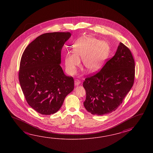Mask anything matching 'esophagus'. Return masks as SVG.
Returning a JSON list of instances; mask_svg holds the SVG:
<instances>
[{
  "label": "esophagus",
  "instance_id": "1",
  "mask_svg": "<svg viewBox=\"0 0 153 153\" xmlns=\"http://www.w3.org/2000/svg\"><path fill=\"white\" fill-rule=\"evenodd\" d=\"M80 81H79V80H75V81H74V84H75V86H78V85H79L80 84Z\"/></svg>",
  "mask_w": 153,
  "mask_h": 153
}]
</instances>
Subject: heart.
Listing matches in <instances>:
<instances>
[{
  "instance_id": "b5f03b06",
  "label": "heart",
  "mask_w": 153,
  "mask_h": 153,
  "mask_svg": "<svg viewBox=\"0 0 153 153\" xmlns=\"http://www.w3.org/2000/svg\"><path fill=\"white\" fill-rule=\"evenodd\" d=\"M73 50L65 57L66 68L71 74H74L80 65V58L88 71H97L103 65L108 57L110 48L107 43L92 37H84L76 41Z\"/></svg>"
}]
</instances>
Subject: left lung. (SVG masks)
Segmentation results:
<instances>
[{"label":"left lung","instance_id":"left-lung-1","mask_svg":"<svg viewBox=\"0 0 153 153\" xmlns=\"http://www.w3.org/2000/svg\"><path fill=\"white\" fill-rule=\"evenodd\" d=\"M135 63L130 49L120 42L115 55L103 68L88 76L83 82L86 109L93 115H103L115 111L133 86Z\"/></svg>","mask_w":153,"mask_h":153}]
</instances>
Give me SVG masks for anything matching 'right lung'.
<instances>
[{"instance_id": "right-lung-1", "label": "right lung", "mask_w": 153, "mask_h": 153, "mask_svg": "<svg viewBox=\"0 0 153 153\" xmlns=\"http://www.w3.org/2000/svg\"><path fill=\"white\" fill-rule=\"evenodd\" d=\"M70 32L48 33L38 36L25 50L19 79L28 104L42 115L54 114L74 87V79L60 65L61 51Z\"/></svg>"}]
</instances>
